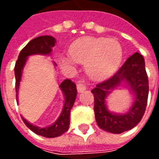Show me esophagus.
I'll list each match as a JSON object with an SVG mask.
<instances>
[{
  "instance_id": "1",
  "label": "esophagus",
  "mask_w": 159,
  "mask_h": 159,
  "mask_svg": "<svg viewBox=\"0 0 159 159\" xmlns=\"http://www.w3.org/2000/svg\"><path fill=\"white\" fill-rule=\"evenodd\" d=\"M76 89H77V91H78L79 93H82V92H83L84 90L86 89L87 87L84 83L79 81L78 83H76Z\"/></svg>"
}]
</instances>
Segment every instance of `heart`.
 Segmentation results:
<instances>
[{
	"label": "heart",
	"instance_id": "1",
	"mask_svg": "<svg viewBox=\"0 0 159 159\" xmlns=\"http://www.w3.org/2000/svg\"><path fill=\"white\" fill-rule=\"evenodd\" d=\"M123 59V48L116 39L103 37H83L73 43L70 56L65 58L69 65L85 63L87 74L100 80L111 76Z\"/></svg>",
	"mask_w": 159,
	"mask_h": 159
}]
</instances>
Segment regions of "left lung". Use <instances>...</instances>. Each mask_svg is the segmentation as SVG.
<instances>
[{"mask_svg": "<svg viewBox=\"0 0 159 159\" xmlns=\"http://www.w3.org/2000/svg\"><path fill=\"white\" fill-rule=\"evenodd\" d=\"M125 86L134 95V101L129 111L116 114L107 108L106 98L117 86ZM148 77L145 59L135 52L127 59L117 72L91 90L94 97V114L97 124L105 131L121 134L132 129L143 117L148 98Z\"/></svg>", "mask_w": 159, "mask_h": 159, "instance_id": "1", "label": "left lung"}]
</instances>
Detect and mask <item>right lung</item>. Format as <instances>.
<instances>
[{
    "mask_svg": "<svg viewBox=\"0 0 159 159\" xmlns=\"http://www.w3.org/2000/svg\"><path fill=\"white\" fill-rule=\"evenodd\" d=\"M55 38L52 36H38L28 42V44L21 50L18 60L15 64V68H14L16 79V99H17L18 104H19V89L20 82L22 79L23 70H24L28 58L30 56L36 55V54L44 56L50 55L52 52V48L55 46ZM53 65L54 66H57L56 63L54 62H53ZM59 87L64 95V105H63L62 111L59 115V117L52 124L44 127V128H41V127L33 125L32 123L28 122L25 117L21 116L26 126L34 133L39 134L41 136L47 137V138H55L63 134L69 129L70 114L76 100L77 90H76V84L70 79L64 80Z\"/></svg>",
    "mask_w": 159,
    "mask_h": 159,
    "instance_id": "add662e5",
    "label": "right lung"
}]
</instances>
